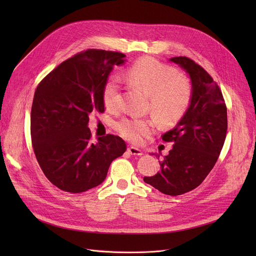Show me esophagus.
I'll return each instance as SVG.
<instances>
[{
	"label": "esophagus",
	"instance_id": "34e87169",
	"mask_svg": "<svg viewBox=\"0 0 256 256\" xmlns=\"http://www.w3.org/2000/svg\"><path fill=\"white\" fill-rule=\"evenodd\" d=\"M128 152L132 156H141L143 154L142 150H140L139 148H137V147H134V146H130L128 148Z\"/></svg>",
	"mask_w": 256,
	"mask_h": 256
}]
</instances>
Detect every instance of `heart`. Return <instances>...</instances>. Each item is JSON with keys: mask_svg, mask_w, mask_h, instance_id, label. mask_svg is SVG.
<instances>
[{"mask_svg": "<svg viewBox=\"0 0 256 256\" xmlns=\"http://www.w3.org/2000/svg\"><path fill=\"white\" fill-rule=\"evenodd\" d=\"M128 76L150 98V109L160 122L171 124L186 109L191 98V85L172 67L152 58H143L128 70ZM102 100L108 109H115L120 100V82L116 74L108 78L102 90ZM150 119L124 118L117 130L126 140L140 142L154 130Z\"/></svg>", "mask_w": 256, "mask_h": 256, "instance_id": "1", "label": "heart"}]
</instances>
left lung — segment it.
<instances>
[{
  "label": "left lung",
  "instance_id": "left-lung-1",
  "mask_svg": "<svg viewBox=\"0 0 256 256\" xmlns=\"http://www.w3.org/2000/svg\"><path fill=\"white\" fill-rule=\"evenodd\" d=\"M191 80V98L176 126L162 136L173 142L165 156L160 171L143 180L166 195L190 192L204 180L216 164L227 132V110L222 92L212 76L193 60L173 57ZM156 154L158 156L162 154Z\"/></svg>",
  "mask_w": 256,
  "mask_h": 256
}]
</instances>
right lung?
I'll use <instances>...</instances> for the list:
<instances>
[{
  "label": "right lung",
  "mask_w": 256,
  "mask_h": 256,
  "mask_svg": "<svg viewBox=\"0 0 256 256\" xmlns=\"http://www.w3.org/2000/svg\"><path fill=\"white\" fill-rule=\"evenodd\" d=\"M118 52L88 50L62 62L35 91L31 138L40 168L59 189L80 193L100 184L126 142L106 135L90 141L89 115L104 112V86L114 65L126 63Z\"/></svg>",
  "instance_id": "right-lung-1"
}]
</instances>
